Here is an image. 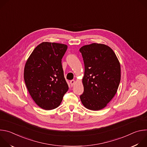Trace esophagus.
I'll return each mask as SVG.
<instances>
[{
    "mask_svg": "<svg viewBox=\"0 0 147 147\" xmlns=\"http://www.w3.org/2000/svg\"><path fill=\"white\" fill-rule=\"evenodd\" d=\"M70 84H71V86H73L75 84L76 81H75V80H71V81H70Z\"/></svg>",
    "mask_w": 147,
    "mask_h": 147,
    "instance_id": "1",
    "label": "esophagus"
}]
</instances>
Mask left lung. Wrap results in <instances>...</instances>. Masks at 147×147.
Wrapping results in <instances>:
<instances>
[{
	"mask_svg": "<svg viewBox=\"0 0 147 147\" xmlns=\"http://www.w3.org/2000/svg\"><path fill=\"white\" fill-rule=\"evenodd\" d=\"M80 51L85 67L81 101L88 109H102L117 92L121 78L120 62L113 51L105 44L84 45Z\"/></svg>",
	"mask_w": 147,
	"mask_h": 147,
	"instance_id": "8db88e82",
	"label": "left lung"
}]
</instances>
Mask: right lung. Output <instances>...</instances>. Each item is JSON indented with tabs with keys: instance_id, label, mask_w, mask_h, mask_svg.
Returning <instances> with one entry per match:
<instances>
[{
	"instance_id": "add662e5",
	"label": "right lung",
	"mask_w": 147,
	"mask_h": 147,
	"mask_svg": "<svg viewBox=\"0 0 147 147\" xmlns=\"http://www.w3.org/2000/svg\"><path fill=\"white\" fill-rule=\"evenodd\" d=\"M67 49L65 44L43 42L34 49L26 63V87L35 103L44 110L57 108L69 90L61 65Z\"/></svg>"
}]
</instances>
